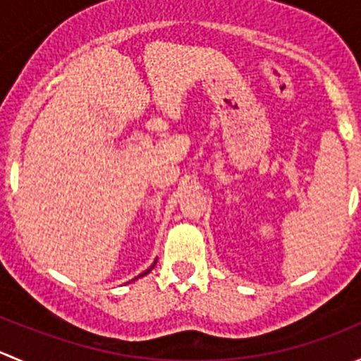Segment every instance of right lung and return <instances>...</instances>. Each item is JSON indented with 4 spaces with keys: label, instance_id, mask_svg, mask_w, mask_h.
I'll return each instance as SVG.
<instances>
[{
    "label": "right lung",
    "instance_id": "1",
    "mask_svg": "<svg viewBox=\"0 0 361 361\" xmlns=\"http://www.w3.org/2000/svg\"><path fill=\"white\" fill-rule=\"evenodd\" d=\"M155 264H157V260H155V262H154V264H152V267H150V269H147V271H145V272H143V274H140V276H137V278H143V276H147V274H148V272H150V271H152V269H154V267H155ZM137 278H136V279H137Z\"/></svg>",
    "mask_w": 361,
    "mask_h": 361
}]
</instances>
